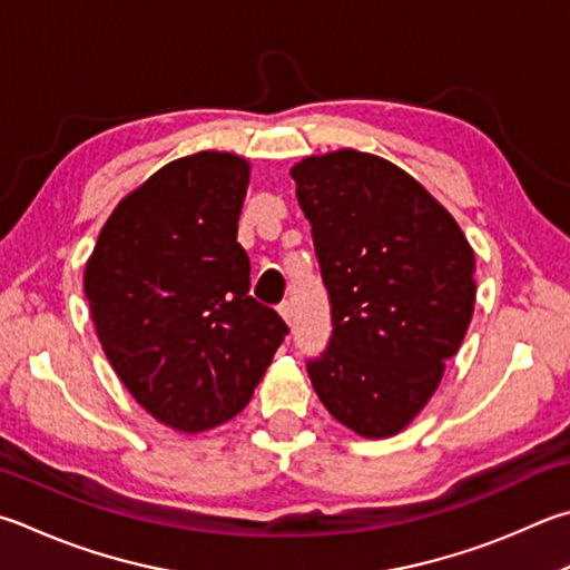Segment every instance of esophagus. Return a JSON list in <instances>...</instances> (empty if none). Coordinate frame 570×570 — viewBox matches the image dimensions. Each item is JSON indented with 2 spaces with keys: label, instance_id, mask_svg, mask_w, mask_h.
Masks as SVG:
<instances>
[{
  "label": "esophagus",
  "instance_id": "34e87169",
  "mask_svg": "<svg viewBox=\"0 0 570 570\" xmlns=\"http://www.w3.org/2000/svg\"><path fill=\"white\" fill-rule=\"evenodd\" d=\"M278 314H282V318L286 321V324H288V326H292V324H294V306H292V304H288V302H284L282 306H278Z\"/></svg>",
  "mask_w": 570,
  "mask_h": 570
}]
</instances>
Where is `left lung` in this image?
I'll list each match as a JSON object with an SVG mask.
<instances>
[{
  "instance_id": "8db88e82",
  "label": "left lung",
  "mask_w": 570,
  "mask_h": 570,
  "mask_svg": "<svg viewBox=\"0 0 570 570\" xmlns=\"http://www.w3.org/2000/svg\"><path fill=\"white\" fill-rule=\"evenodd\" d=\"M292 177L334 326L308 379L358 436H393L426 406L471 324L473 249L416 179L374 154L306 157Z\"/></svg>"
}]
</instances>
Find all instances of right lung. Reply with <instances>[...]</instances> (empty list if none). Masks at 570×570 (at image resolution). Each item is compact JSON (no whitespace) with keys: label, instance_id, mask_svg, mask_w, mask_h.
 <instances>
[{"label":"right lung","instance_id":"obj_1","mask_svg":"<svg viewBox=\"0 0 570 570\" xmlns=\"http://www.w3.org/2000/svg\"><path fill=\"white\" fill-rule=\"evenodd\" d=\"M249 171L229 151L167 164L119 202L85 268L111 368L184 433L234 419L288 334L249 296L252 264L236 242Z\"/></svg>","mask_w":570,"mask_h":570}]
</instances>
